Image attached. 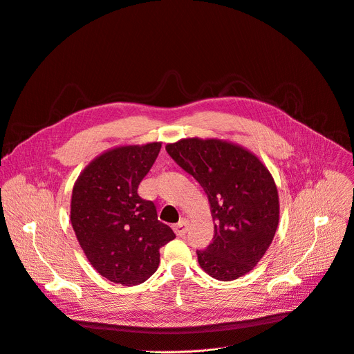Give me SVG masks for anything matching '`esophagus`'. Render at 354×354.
I'll return each mask as SVG.
<instances>
[{
    "instance_id": "obj_1",
    "label": "esophagus",
    "mask_w": 354,
    "mask_h": 354,
    "mask_svg": "<svg viewBox=\"0 0 354 354\" xmlns=\"http://www.w3.org/2000/svg\"><path fill=\"white\" fill-rule=\"evenodd\" d=\"M187 227H189V222H187L186 219H182L178 225L174 226V230H175L178 236L182 238V236H185V233L187 232Z\"/></svg>"
}]
</instances>
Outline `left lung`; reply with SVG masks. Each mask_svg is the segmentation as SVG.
<instances>
[{"mask_svg":"<svg viewBox=\"0 0 354 354\" xmlns=\"http://www.w3.org/2000/svg\"><path fill=\"white\" fill-rule=\"evenodd\" d=\"M165 148L209 199L215 234L205 250H196L199 266L223 281L250 272L279 225V195L269 169L254 153L223 139L185 138Z\"/></svg>","mask_w":354,"mask_h":354,"instance_id":"left-lung-1","label":"left lung"}]
</instances>
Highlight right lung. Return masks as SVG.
Returning a JSON list of instances; mask_svg holds the SVG:
<instances>
[{
    "label": "right lung",
    "instance_id": "add662e5",
    "mask_svg": "<svg viewBox=\"0 0 354 354\" xmlns=\"http://www.w3.org/2000/svg\"><path fill=\"white\" fill-rule=\"evenodd\" d=\"M160 142L122 145L91 160L71 198V223L77 239L101 276L122 286L144 283L159 266V249L175 239L158 221L153 202L138 195Z\"/></svg>",
    "mask_w": 354,
    "mask_h": 354
}]
</instances>
